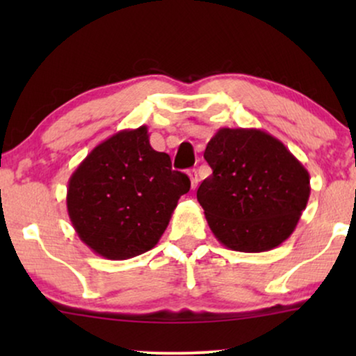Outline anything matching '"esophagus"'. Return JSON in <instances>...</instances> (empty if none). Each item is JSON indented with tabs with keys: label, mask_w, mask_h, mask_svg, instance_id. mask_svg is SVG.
<instances>
[{
	"label": "esophagus",
	"mask_w": 356,
	"mask_h": 356,
	"mask_svg": "<svg viewBox=\"0 0 356 356\" xmlns=\"http://www.w3.org/2000/svg\"><path fill=\"white\" fill-rule=\"evenodd\" d=\"M188 175H189V179H191V186H193V189L197 186V181H199V178H197V170L196 168H191L188 172Z\"/></svg>",
	"instance_id": "1"
}]
</instances>
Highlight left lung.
Listing matches in <instances>:
<instances>
[{"label":"left lung","mask_w":356,"mask_h":356,"mask_svg":"<svg viewBox=\"0 0 356 356\" xmlns=\"http://www.w3.org/2000/svg\"><path fill=\"white\" fill-rule=\"evenodd\" d=\"M204 159L212 175L197 201L223 246L262 252L293 233L309 199V173L284 143L261 129L222 128Z\"/></svg>","instance_id":"left-lung-1"}]
</instances>
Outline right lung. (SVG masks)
Returning <instances> with one entry per match:
<instances>
[{
    "instance_id": "right-lung-1",
    "label": "right lung",
    "mask_w": 356,
    "mask_h": 356,
    "mask_svg": "<svg viewBox=\"0 0 356 356\" xmlns=\"http://www.w3.org/2000/svg\"><path fill=\"white\" fill-rule=\"evenodd\" d=\"M191 188L165 152L150 147L147 126L100 143L67 181L66 206L77 236L95 254L123 261L152 250L178 199Z\"/></svg>"
}]
</instances>
